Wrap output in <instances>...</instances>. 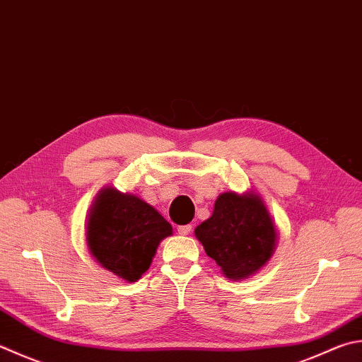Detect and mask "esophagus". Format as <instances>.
<instances>
[{
  "mask_svg": "<svg viewBox=\"0 0 362 362\" xmlns=\"http://www.w3.org/2000/svg\"><path fill=\"white\" fill-rule=\"evenodd\" d=\"M190 231H192V225H190V223H187V225H180V227H178V233L182 235V236L189 235Z\"/></svg>",
  "mask_w": 362,
  "mask_h": 362,
  "instance_id": "obj_1",
  "label": "esophagus"
}]
</instances>
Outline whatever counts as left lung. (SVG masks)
I'll use <instances>...</instances> for the list:
<instances>
[{"label": "left lung", "mask_w": 362, "mask_h": 362, "mask_svg": "<svg viewBox=\"0 0 362 362\" xmlns=\"http://www.w3.org/2000/svg\"><path fill=\"white\" fill-rule=\"evenodd\" d=\"M195 236L208 257L233 281L260 269L277 241L274 223L260 197L235 192L216 200L213 216L195 228Z\"/></svg>", "instance_id": "1"}]
</instances>
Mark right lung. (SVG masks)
<instances>
[{"mask_svg":"<svg viewBox=\"0 0 362 362\" xmlns=\"http://www.w3.org/2000/svg\"><path fill=\"white\" fill-rule=\"evenodd\" d=\"M172 225L135 195L107 187L99 194L88 221V247L93 257L127 282L139 281L153 262Z\"/></svg>","mask_w":362,"mask_h":362,"instance_id":"add662e5","label":"right lung"}]
</instances>
